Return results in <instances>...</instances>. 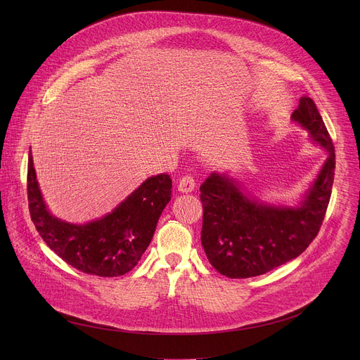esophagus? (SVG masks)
Wrapping results in <instances>:
<instances>
[{
  "mask_svg": "<svg viewBox=\"0 0 360 360\" xmlns=\"http://www.w3.org/2000/svg\"><path fill=\"white\" fill-rule=\"evenodd\" d=\"M193 189H195V181L192 176H184L179 179V184H178L179 192L188 193V192H192Z\"/></svg>",
  "mask_w": 360,
  "mask_h": 360,
  "instance_id": "1",
  "label": "esophagus"
}]
</instances>
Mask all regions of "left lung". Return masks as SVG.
Instances as JSON below:
<instances>
[{
	"instance_id": "8db88e82",
	"label": "left lung",
	"mask_w": 360,
	"mask_h": 360,
	"mask_svg": "<svg viewBox=\"0 0 360 360\" xmlns=\"http://www.w3.org/2000/svg\"><path fill=\"white\" fill-rule=\"evenodd\" d=\"M290 120L311 134L328 158L297 207L256 199L225 174L200 185V242L211 265L233 279L264 275L295 258L316 238L335 176V146L312 98L302 96Z\"/></svg>"
}]
</instances>
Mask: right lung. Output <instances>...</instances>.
I'll list each match as a JSON object with an SVG mask.
<instances>
[{
  "label": "right lung",
  "instance_id": "obj_1",
  "mask_svg": "<svg viewBox=\"0 0 360 360\" xmlns=\"http://www.w3.org/2000/svg\"><path fill=\"white\" fill-rule=\"evenodd\" d=\"M27 182L30 215L44 242L68 265L104 278L121 276L136 266L172 193V179L168 174L150 176L112 212L78 225L58 219L48 211L31 150Z\"/></svg>",
  "mask_w": 360,
  "mask_h": 360
}]
</instances>
